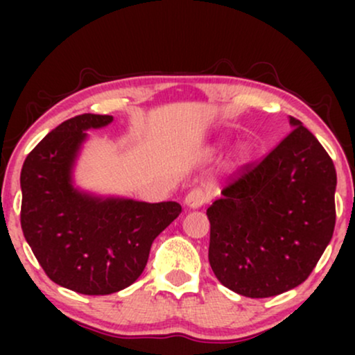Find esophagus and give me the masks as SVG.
Masks as SVG:
<instances>
[{
  "mask_svg": "<svg viewBox=\"0 0 355 355\" xmlns=\"http://www.w3.org/2000/svg\"><path fill=\"white\" fill-rule=\"evenodd\" d=\"M209 202V195L205 193L202 189H193L189 195L185 197V205L189 209H200Z\"/></svg>",
  "mask_w": 355,
  "mask_h": 355,
  "instance_id": "34e87169",
  "label": "esophagus"
}]
</instances>
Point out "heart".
<instances>
[{
    "label": "heart",
    "mask_w": 355,
    "mask_h": 355,
    "mask_svg": "<svg viewBox=\"0 0 355 355\" xmlns=\"http://www.w3.org/2000/svg\"><path fill=\"white\" fill-rule=\"evenodd\" d=\"M222 144H223V141H222ZM247 155H248L247 146H240V148L237 150V158H239V160H243V158H245Z\"/></svg>",
    "instance_id": "b5f03b06"
}]
</instances>
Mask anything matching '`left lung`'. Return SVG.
<instances>
[{"mask_svg":"<svg viewBox=\"0 0 355 355\" xmlns=\"http://www.w3.org/2000/svg\"><path fill=\"white\" fill-rule=\"evenodd\" d=\"M288 123L294 130L207 209L211 270L252 299L302 284L336 227V166L302 121L291 116Z\"/></svg>","mask_w":355,"mask_h":355,"instance_id":"left-lung-1","label":"left lung"}]
</instances>
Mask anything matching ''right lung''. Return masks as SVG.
<instances>
[{"label":"right lung","mask_w":355,"mask_h":355,"mask_svg":"<svg viewBox=\"0 0 355 355\" xmlns=\"http://www.w3.org/2000/svg\"><path fill=\"white\" fill-rule=\"evenodd\" d=\"M112 121L93 113L63 121L31 150L19 177L28 245L53 282L85 295H108L135 282L153 240L182 211L177 202L101 197L75 187L87 130Z\"/></svg>","instance_id":"add662e5"}]
</instances>
